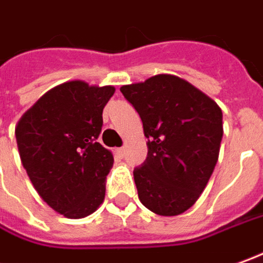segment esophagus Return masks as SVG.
Listing matches in <instances>:
<instances>
[{
    "instance_id": "obj_1",
    "label": "esophagus",
    "mask_w": 263,
    "mask_h": 263,
    "mask_svg": "<svg viewBox=\"0 0 263 263\" xmlns=\"http://www.w3.org/2000/svg\"><path fill=\"white\" fill-rule=\"evenodd\" d=\"M116 155L119 156V157H124V155H126V149H124V147L116 149Z\"/></svg>"
}]
</instances>
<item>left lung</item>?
Instances as JSON below:
<instances>
[{"instance_id":"1","label":"left lung","mask_w":263,"mask_h":263,"mask_svg":"<svg viewBox=\"0 0 263 263\" xmlns=\"http://www.w3.org/2000/svg\"><path fill=\"white\" fill-rule=\"evenodd\" d=\"M120 91L140 116L147 137V157L133 172L140 202L160 216L183 213L199 199L218 162L222 110L172 74H157Z\"/></svg>"}]
</instances>
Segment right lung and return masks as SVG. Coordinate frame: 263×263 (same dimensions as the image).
<instances>
[{
  "label": "right lung",
  "instance_id": "add662e5",
  "mask_svg": "<svg viewBox=\"0 0 263 263\" xmlns=\"http://www.w3.org/2000/svg\"><path fill=\"white\" fill-rule=\"evenodd\" d=\"M113 86L74 80L54 87L20 119L18 152L34 189L68 219L91 215L103 203L111 152L97 142L103 108Z\"/></svg>",
  "mask_w": 263,
  "mask_h": 263
}]
</instances>
